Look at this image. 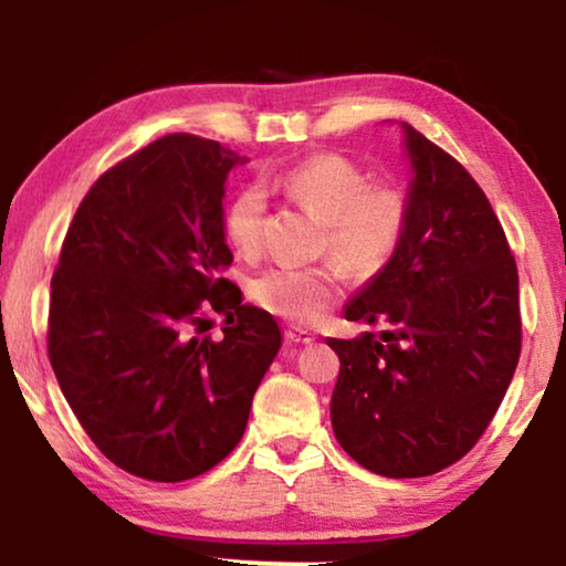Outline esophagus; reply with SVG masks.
I'll return each mask as SVG.
<instances>
[{
    "label": "esophagus",
    "instance_id": "obj_1",
    "mask_svg": "<svg viewBox=\"0 0 566 566\" xmlns=\"http://www.w3.org/2000/svg\"><path fill=\"white\" fill-rule=\"evenodd\" d=\"M285 343L291 345H312L314 343V335L306 329H298V327H289L285 329Z\"/></svg>",
    "mask_w": 566,
    "mask_h": 566
}]
</instances>
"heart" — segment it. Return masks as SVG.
I'll list each match as a JSON object with an SVG mask.
<instances>
[{
    "instance_id": "heart-1",
    "label": "heart",
    "mask_w": 566,
    "mask_h": 566,
    "mask_svg": "<svg viewBox=\"0 0 566 566\" xmlns=\"http://www.w3.org/2000/svg\"><path fill=\"white\" fill-rule=\"evenodd\" d=\"M285 192L324 223V247L353 275L381 270L405 237L409 203L394 188H368V177L339 154H316L273 177ZM268 196L260 185H244L231 198L223 231L237 252L252 254L260 247ZM343 277L332 265L273 268L250 285L252 298L270 314L301 327L316 324L339 298Z\"/></svg>"
}]
</instances>
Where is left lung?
Segmentation results:
<instances>
[{
	"label": "left lung",
	"mask_w": 566,
	"mask_h": 566,
	"mask_svg": "<svg viewBox=\"0 0 566 566\" xmlns=\"http://www.w3.org/2000/svg\"><path fill=\"white\" fill-rule=\"evenodd\" d=\"M409 161L407 229L391 260L350 296L327 339L339 358L332 430L381 476H430L492 422L521 358L517 268L490 200L467 169L399 123Z\"/></svg>",
	"instance_id": "1"
}]
</instances>
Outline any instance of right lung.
I'll list each match as a JSON object with an SVG mask.
<instances>
[{
	"mask_svg": "<svg viewBox=\"0 0 566 566\" xmlns=\"http://www.w3.org/2000/svg\"><path fill=\"white\" fill-rule=\"evenodd\" d=\"M250 161L172 134L99 177L51 281L49 358L76 420L115 467L185 482L242 440L281 350L265 308L227 281L229 172ZM213 307L224 339L196 338Z\"/></svg>",
	"mask_w": 566,
	"mask_h": 566,
	"instance_id": "obj_1",
	"label": "right lung"
}]
</instances>
